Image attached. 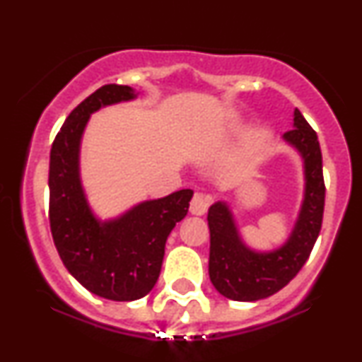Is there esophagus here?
Returning <instances> with one entry per match:
<instances>
[{"label": "esophagus", "instance_id": "obj_1", "mask_svg": "<svg viewBox=\"0 0 362 362\" xmlns=\"http://www.w3.org/2000/svg\"><path fill=\"white\" fill-rule=\"evenodd\" d=\"M211 202V197L209 195H204V194H195L192 197V201H190V214L194 216H202L207 211V206H209Z\"/></svg>", "mask_w": 362, "mask_h": 362}]
</instances>
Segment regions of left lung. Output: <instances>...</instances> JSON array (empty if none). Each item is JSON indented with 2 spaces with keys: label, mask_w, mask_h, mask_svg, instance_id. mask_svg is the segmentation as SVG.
<instances>
[{
  "label": "left lung",
  "mask_w": 362,
  "mask_h": 362,
  "mask_svg": "<svg viewBox=\"0 0 362 362\" xmlns=\"http://www.w3.org/2000/svg\"><path fill=\"white\" fill-rule=\"evenodd\" d=\"M293 129L282 136L301 158L303 201L286 242L272 250H255L245 243L226 201L207 211L211 233L209 277L219 294L233 301H257L272 296L301 271L322 228L325 185L317 132L294 109Z\"/></svg>",
  "instance_id": "8db88e82"
}]
</instances>
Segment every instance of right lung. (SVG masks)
<instances>
[{
	"label": "right lung",
	"instance_id": "1",
	"mask_svg": "<svg viewBox=\"0 0 362 362\" xmlns=\"http://www.w3.org/2000/svg\"><path fill=\"white\" fill-rule=\"evenodd\" d=\"M131 86L105 85L85 98L57 132L49 163V221L54 245L83 288L112 301H134L155 288L165 243L187 216L194 190L182 189L102 219L91 209L80 172V151L91 114L132 102Z\"/></svg>",
	"mask_w": 362,
	"mask_h": 362
}]
</instances>
